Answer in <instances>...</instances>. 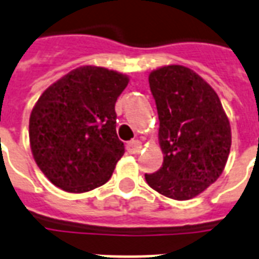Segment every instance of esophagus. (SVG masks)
Returning a JSON list of instances; mask_svg holds the SVG:
<instances>
[{
    "instance_id": "1",
    "label": "esophagus",
    "mask_w": 259,
    "mask_h": 259,
    "mask_svg": "<svg viewBox=\"0 0 259 259\" xmlns=\"http://www.w3.org/2000/svg\"><path fill=\"white\" fill-rule=\"evenodd\" d=\"M126 149H127V151H129L130 154H136V153L141 151V149H142V144H141V141L138 140L130 141L129 144L126 145Z\"/></svg>"
}]
</instances>
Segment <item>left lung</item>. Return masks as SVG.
<instances>
[{
    "instance_id": "left-lung-1",
    "label": "left lung",
    "mask_w": 259,
    "mask_h": 259,
    "mask_svg": "<svg viewBox=\"0 0 259 259\" xmlns=\"http://www.w3.org/2000/svg\"><path fill=\"white\" fill-rule=\"evenodd\" d=\"M159 118L162 167L145 174L151 189L186 201L220 178L232 146V129L220 97L194 70L167 65L149 74Z\"/></svg>"
}]
</instances>
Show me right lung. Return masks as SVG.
Here are the masks:
<instances>
[{
	"mask_svg": "<svg viewBox=\"0 0 259 259\" xmlns=\"http://www.w3.org/2000/svg\"><path fill=\"white\" fill-rule=\"evenodd\" d=\"M129 77L100 66L69 71L41 94L29 119L35 163L69 193H85L110 180L125 153L117 136V98Z\"/></svg>",
	"mask_w": 259,
	"mask_h": 259,
	"instance_id": "add662e5",
	"label": "right lung"
}]
</instances>
